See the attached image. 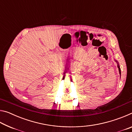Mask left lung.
Here are the masks:
<instances>
[{"instance_id":"left-lung-1","label":"left lung","mask_w":132,"mask_h":132,"mask_svg":"<svg viewBox=\"0 0 132 132\" xmlns=\"http://www.w3.org/2000/svg\"><path fill=\"white\" fill-rule=\"evenodd\" d=\"M116 62L117 63V64H118V69H119V74H120V75H121V71H120V66H119V62H118L117 61H116L115 60Z\"/></svg>"}]
</instances>
